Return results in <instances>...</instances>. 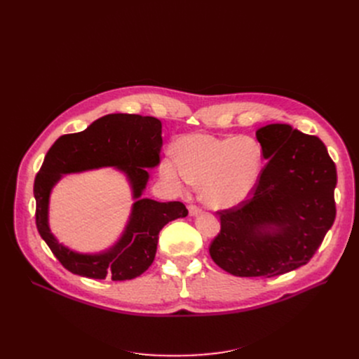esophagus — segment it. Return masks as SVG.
<instances>
[{
	"mask_svg": "<svg viewBox=\"0 0 359 359\" xmlns=\"http://www.w3.org/2000/svg\"><path fill=\"white\" fill-rule=\"evenodd\" d=\"M187 210H189V215L191 217H195V215L201 214V211H202L198 205H194V203H191L189 206H187Z\"/></svg>",
	"mask_w": 359,
	"mask_h": 359,
	"instance_id": "esophagus-1",
	"label": "esophagus"
}]
</instances>
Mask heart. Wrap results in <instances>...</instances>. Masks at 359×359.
Returning <instances> with one entry per match:
<instances>
[{
  "label": "heart",
  "mask_w": 359,
  "mask_h": 359,
  "mask_svg": "<svg viewBox=\"0 0 359 359\" xmlns=\"http://www.w3.org/2000/svg\"><path fill=\"white\" fill-rule=\"evenodd\" d=\"M176 151L177 156L168 153L163 161L164 177L179 187L201 184L202 199L211 208H233L257 182L260 153L249 138L192 134L177 141Z\"/></svg>",
  "instance_id": "b5f03b06"
}]
</instances>
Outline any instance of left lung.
I'll use <instances>...</instances> for the list:
<instances>
[{
  "instance_id": "8db88e82",
  "label": "left lung",
  "mask_w": 359,
  "mask_h": 359,
  "mask_svg": "<svg viewBox=\"0 0 359 359\" xmlns=\"http://www.w3.org/2000/svg\"><path fill=\"white\" fill-rule=\"evenodd\" d=\"M268 160L252 196L218 211L210 255L234 276H276L313 257L336 217V165L325 144L285 123L256 130Z\"/></svg>"
}]
</instances>
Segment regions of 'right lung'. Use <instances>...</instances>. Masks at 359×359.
Returning <instances> with one entry per match:
<instances>
[{
    "label": "right lung",
    "instance_id": "add662e5",
    "mask_svg": "<svg viewBox=\"0 0 359 359\" xmlns=\"http://www.w3.org/2000/svg\"><path fill=\"white\" fill-rule=\"evenodd\" d=\"M161 145V122L157 118L113 113L94 121L79 134L60 137L49 148L33 186L36 227L65 269L91 279L126 280L151 266L160 230L167 222L187 215L182 202L141 198L149 179L147 168L158 165ZM100 166H116L123 171L136 202L121 238L106 252L83 255L65 248L50 233L48 196L62 174Z\"/></svg>",
    "mask_w": 359,
    "mask_h": 359
}]
</instances>
